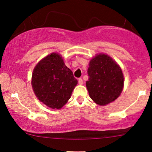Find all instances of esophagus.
<instances>
[{
	"instance_id": "obj_1",
	"label": "esophagus",
	"mask_w": 152,
	"mask_h": 152,
	"mask_svg": "<svg viewBox=\"0 0 152 152\" xmlns=\"http://www.w3.org/2000/svg\"><path fill=\"white\" fill-rule=\"evenodd\" d=\"M78 84H80V85H82V84H83V79H82L81 78H78Z\"/></svg>"
}]
</instances>
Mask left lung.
I'll list each match as a JSON object with an SVG mask.
<instances>
[{
  "mask_svg": "<svg viewBox=\"0 0 152 152\" xmlns=\"http://www.w3.org/2000/svg\"><path fill=\"white\" fill-rule=\"evenodd\" d=\"M87 72L86 88L96 104L105 106L119 96L124 81L123 73L109 56L104 53L96 56L90 61Z\"/></svg>",
  "mask_w": 152,
  "mask_h": 152,
  "instance_id": "left-lung-1",
  "label": "left lung"
}]
</instances>
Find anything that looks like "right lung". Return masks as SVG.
<instances>
[{
	"instance_id": "1",
	"label": "right lung",
	"mask_w": 152,
	"mask_h": 152,
	"mask_svg": "<svg viewBox=\"0 0 152 152\" xmlns=\"http://www.w3.org/2000/svg\"><path fill=\"white\" fill-rule=\"evenodd\" d=\"M77 83L61 56L56 53L49 54L38 63L31 80L36 97L53 109H60L65 105Z\"/></svg>"
}]
</instances>
